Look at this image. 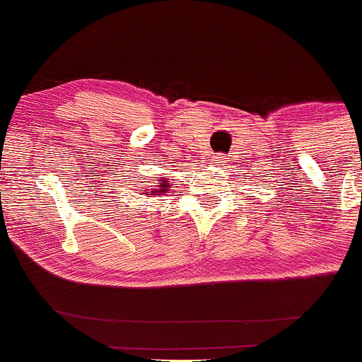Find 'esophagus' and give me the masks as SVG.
Segmentation results:
<instances>
[{
  "label": "esophagus",
  "mask_w": 362,
  "mask_h": 362,
  "mask_svg": "<svg viewBox=\"0 0 362 362\" xmlns=\"http://www.w3.org/2000/svg\"><path fill=\"white\" fill-rule=\"evenodd\" d=\"M214 161H216L217 165H223V163L226 161V158H225V156H216V159H214Z\"/></svg>",
  "instance_id": "1"
}]
</instances>
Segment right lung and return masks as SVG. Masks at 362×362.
Segmentation results:
<instances>
[{"mask_svg": "<svg viewBox=\"0 0 362 362\" xmlns=\"http://www.w3.org/2000/svg\"><path fill=\"white\" fill-rule=\"evenodd\" d=\"M166 188H170V179H163L159 185H152V187L146 188V190L143 192H145L146 197H158V196H165L166 192H168Z\"/></svg>", "mask_w": 362, "mask_h": 362, "instance_id": "obj_1", "label": "right lung"}]
</instances>
